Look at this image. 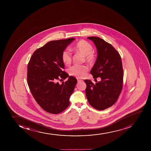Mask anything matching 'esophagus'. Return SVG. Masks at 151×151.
<instances>
[{"label":"esophagus","instance_id":"esophagus-1","mask_svg":"<svg viewBox=\"0 0 151 151\" xmlns=\"http://www.w3.org/2000/svg\"><path fill=\"white\" fill-rule=\"evenodd\" d=\"M77 81H78V82H81V81H82V80H80V79H79V78H77Z\"/></svg>","mask_w":151,"mask_h":151}]
</instances>
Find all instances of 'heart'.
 <instances>
[{
    "label": "heart",
    "instance_id": "1",
    "mask_svg": "<svg viewBox=\"0 0 151 151\" xmlns=\"http://www.w3.org/2000/svg\"><path fill=\"white\" fill-rule=\"evenodd\" d=\"M73 50L78 53L82 54L85 56V61L89 64H93L96 60L94 55V48L92 45L88 42L81 40L78 42ZM63 63L65 65H69L72 61V54L70 51L65 49L63 51L61 55ZM88 71V68L86 65H73L68 69V73L70 75L76 76L78 78H82L85 76Z\"/></svg>",
    "mask_w": 151,
    "mask_h": 151
}]
</instances>
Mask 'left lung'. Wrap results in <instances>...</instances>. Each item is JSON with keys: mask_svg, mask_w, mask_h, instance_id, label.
Here are the masks:
<instances>
[{"mask_svg": "<svg viewBox=\"0 0 151 151\" xmlns=\"http://www.w3.org/2000/svg\"><path fill=\"white\" fill-rule=\"evenodd\" d=\"M97 48V60L90 73L94 78L101 81L94 83L85 80L86 94L89 104L99 110L112 106L117 100L123 86L122 58L110 44L98 37H88Z\"/></svg>", "mask_w": 151, "mask_h": 151, "instance_id": "left-lung-1", "label": "left lung"}]
</instances>
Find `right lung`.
Listing matches in <instances>:
<instances>
[{"label": "right lung", "instance_id": "obj_1", "mask_svg": "<svg viewBox=\"0 0 151 151\" xmlns=\"http://www.w3.org/2000/svg\"><path fill=\"white\" fill-rule=\"evenodd\" d=\"M75 38L49 42L35 51L28 64L27 83L33 97L40 107L52 114L64 111L77 83L76 78L63 70V51ZM69 77L59 84L58 81Z\"/></svg>", "mask_w": 151, "mask_h": 151}]
</instances>
